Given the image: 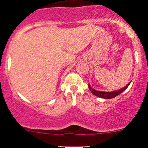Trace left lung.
Segmentation results:
<instances>
[{"mask_svg":"<svg viewBox=\"0 0 148 148\" xmlns=\"http://www.w3.org/2000/svg\"><path fill=\"white\" fill-rule=\"evenodd\" d=\"M130 82L127 84L125 87H124L123 88L120 89L119 90H116V91H113V92H104V91H98V90H95L94 89H92V87H90V85L89 84V89L90 90V91L92 92V93L93 95H96L98 97L102 98V99H113V98H115L116 96H117L118 95H119L120 93L123 92V91H125L127 88L128 87V86L130 85Z\"/></svg>","mask_w":148,"mask_h":148,"instance_id":"obj_1","label":"left lung"}]
</instances>
